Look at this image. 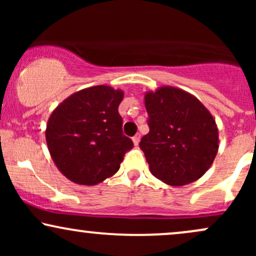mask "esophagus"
I'll return each mask as SVG.
<instances>
[{
  "label": "esophagus",
  "instance_id": "esophagus-1",
  "mask_svg": "<svg viewBox=\"0 0 256 256\" xmlns=\"http://www.w3.org/2000/svg\"><path fill=\"white\" fill-rule=\"evenodd\" d=\"M140 134H134V136L132 137V142H134V146H138V143H140Z\"/></svg>",
  "mask_w": 256,
  "mask_h": 256
}]
</instances>
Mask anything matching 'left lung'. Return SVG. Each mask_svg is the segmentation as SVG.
I'll use <instances>...</instances> for the list:
<instances>
[{
  "instance_id": "8db88e82",
  "label": "left lung",
  "mask_w": 256,
  "mask_h": 256,
  "mask_svg": "<svg viewBox=\"0 0 256 256\" xmlns=\"http://www.w3.org/2000/svg\"><path fill=\"white\" fill-rule=\"evenodd\" d=\"M144 104L149 132L140 148L152 174L173 186L201 178L219 149L218 126L210 112L190 92L170 85L146 91Z\"/></svg>"
}]
</instances>
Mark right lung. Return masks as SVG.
Wrapping results in <instances>:
<instances>
[{
	"label": "right lung",
	"instance_id": "add662e5",
	"mask_svg": "<svg viewBox=\"0 0 256 256\" xmlns=\"http://www.w3.org/2000/svg\"><path fill=\"white\" fill-rule=\"evenodd\" d=\"M120 89L96 85L72 94L52 110L46 140L55 166L76 184L96 185L119 171L134 146L122 134Z\"/></svg>",
	"mask_w": 256,
	"mask_h": 256
}]
</instances>
